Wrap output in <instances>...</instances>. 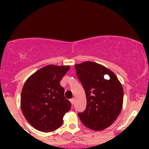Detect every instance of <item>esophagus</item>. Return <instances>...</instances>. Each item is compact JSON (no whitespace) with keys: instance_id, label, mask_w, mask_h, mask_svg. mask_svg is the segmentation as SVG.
Masks as SVG:
<instances>
[{"instance_id":"34e87169","label":"esophagus","mask_w":149,"mask_h":149,"mask_svg":"<svg viewBox=\"0 0 149 149\" xmlns=\"http://www.w3.org/2000/svg\"><path fill=\"white\" fill-rule=\"evenodd\" d=\"M70 102H71V103L72 104H74V103H75V99L74 98L71 99V100H70Z\"/></svg>"}]
</instances>
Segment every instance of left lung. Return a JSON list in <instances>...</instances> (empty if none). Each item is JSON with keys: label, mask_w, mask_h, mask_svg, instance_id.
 Returning <instances> with one entry per match:
<instances>
[{"label": "left lung", "mask_w": 149, "mask_h": 149, "mask_svg": "<svg viewBox=\"0 0 149 149\" xmlns=\"http://www.w3.org/2000/svg\"><path fill=\"white\" fill-rule=\"evenodd\" d=\"M75 68L87 98L85 111L78 114L80 120L93 130L106 129L122 110L123 89L120 82L113 71L97 63L85 61Z\"/></svg>", "instance_id": "8db88e82"}]
</instances>
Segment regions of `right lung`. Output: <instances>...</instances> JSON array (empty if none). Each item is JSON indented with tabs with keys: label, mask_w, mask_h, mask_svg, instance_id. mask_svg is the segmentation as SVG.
I'll return each mask as SVG.
<instances>
[{
	"label": "right lung",
	"mask_w": 149,
	"mask_h": 149,
	"mask_svg": "<svg viewBox=\"0 0 149 149\" xmlns=\"http://www.w3.org/2000/svg\"><path fill=\"white\" fill-rule=\"evenodd\" d=\"M69 66L47 65L26 80L21 94V109L25 118L34 128L52 132L63 123V117L71 109L60 85Z\"/></svg>",
	"instance_id": "obj_1"
}]
</instances>
